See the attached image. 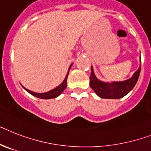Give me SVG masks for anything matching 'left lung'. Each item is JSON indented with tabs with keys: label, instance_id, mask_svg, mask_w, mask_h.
<instances>
[{
	"label": "left lung",
	"instance_id": "obj_1",
	"mask_svg": "<svg viewBox=\"0 0 151 151\" xmlns=\"http://www.w3.org/2000/svg\"><path fill=\"white\" fill-rule=\"evenodd\" d=\"M141 62V59H140ZM141 69V63L138 70L134 74L132 78L123 82L107 83L98 80L91 67V75L89 77V86L95 93L103 99H119L133 89L137 82Z\"/></svg>",
	"mask_w": 151,
	"mask_h": 151
}]
</instances>
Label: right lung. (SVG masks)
I'll return each instance as SVG.
<instances>
[{
    "label": "right lung",
    "instance_id": "1",
    "mask_svg": "<svg viewBox=\"0 0 151 151\" xmlns=\"http://www.w3.org/2000/svg\"><path fill=\"white\" fill-rule=\"evenodd\" d=\"M72 65L69 66V68H68V71L70 69ZM68 72L67 73L66 76H65V78L64 79V81L62 82V83L61 85H59L58 87H56L55 89H52V90L49 91V92H47V93H34L32 91H30L28 89H25L24 87L23 86V88L25 89L28 93H29L30 94H32V96L35 97H38V98H40V99H53V98H55V97L58 96L60 95L61 93L63 92V91L65 89L67 86V78H68Z\"/></svg>",
    "mask_w": 151,
    "mask_h": 151
}]
</instances>
